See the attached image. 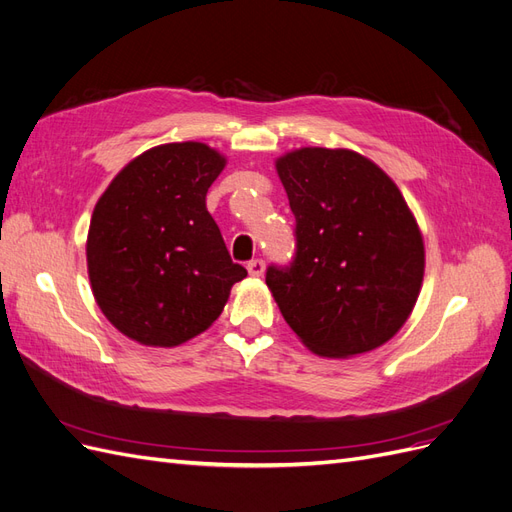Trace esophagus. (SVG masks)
Here are the masks:
<instances>
[{
    "label": "esophagus",
    "mask_w": 512,
    "mask_h": 512,
    "mask_svg": "<svg viewBox=\"0 0 512 512\" xmlns=\"http://www.w3.org/2000/svg\"><path fill=\"white\" fill-rule=\"evenodd\" d=\"M247 271H250L252 277H260L262 273H265V260L252 258L250 262H247Z\"/></svg>",
    "instance_id": "34e87169"
}]
</instances>
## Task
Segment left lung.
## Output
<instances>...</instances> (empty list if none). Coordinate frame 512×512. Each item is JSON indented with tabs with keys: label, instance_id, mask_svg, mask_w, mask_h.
I'll use <instances>...</instances> for the list:
<instances>
[{
	"label": "left lung",
	"instance_id": "left-lung-1",
	"mask_svg": "<svg viewBox=\"0 0 512 512\" xmlns=\"http://www.w3.org/2000/svg\"><path fill=\"white\" fill-rule=\"evenodd\" d=\"M294 213V256L267 286L303 344L331 359L369 352L404 327L421 290L423 237L382 170L348 149L277 160Z\"/></svg>",
	"mask_w": 512,
	"mask_h": 512
}]
</instances>
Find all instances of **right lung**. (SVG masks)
Listing matches in <instances>:
<instances>
[{
	"instance_id": "1",
	"label": "right lung",
	"mask_w": 512,
	"mask_h": 512,
	"mask_svg": "<svg viewBox=\"0 0 512 512\" xmlns=\"http://www.w3.org/2000/svg\"><path fill=\"white\" fill-rule=\"evenodd\" d=\"M226 160L203 143L145 151L91 215L87 267L102 314L145 346H179L222 314L247 271L232 262L205 198Z\"/></svg>"
}]
</instances>
